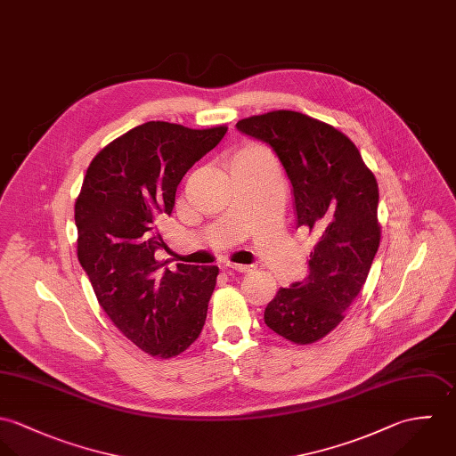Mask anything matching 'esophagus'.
Listing matches in <instances>:
<instances>
[{"mask_svg": "<svg viewBox=\"0 0 456 456\" xmlns=\"http://www.w3.org/2000/svg\"><path fill=\"white\" fill-rule=\"evenodd\" d=\"M227 268H229V270H232V272H238V273H248V272H254V266H247V265H232V263H229V265H227Z\"/></svg>", "mask_w": 456, "mask_h": 456, "instance_id": "1", "label": "esophagus"}]
</instances>
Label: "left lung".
<instances>
[{
    "label": "left lung",
    "instance_id": "8db88e82",
    "mask_svg": "<svg viewBox=\"0 0 456 456\" xmlns=\"http://www.w3.org/2000/svg\"><path fill=\"white\" fill-rule=\"evenodd\" d=\"M236 126L273 148L292 184L296 225L319 236L306 280L278 289L265 310L276 335L314 344L344 321L370 273L380 243L377 180L346 134L306 114L281 109Z\"/></svg>",
    "mask_w": 456,
    "mask_h": 456
}]
</instances>
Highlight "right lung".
I'll use <instances>...</instances> for the list:
<instances>
[{
    "label": "right lung",
    "instance_id": "add662e5",
    "mask_svg": "<svg viewBox=\"0 0 456 456\" xmlns=\"http://www.w3.org/2000/svg\"><path fill=\"white\" fill-rule=\"evenodd\" d=\"M227 126L188 128L148 121L93 159L76 200L77 257L112 324L153 358L180 356L200 335L216 266L162 270L167 248L155 220L173 213L186 171Z\"/></svg>",
    "mask_w": 456,
    "mask_h": 456
}]
</instances>
